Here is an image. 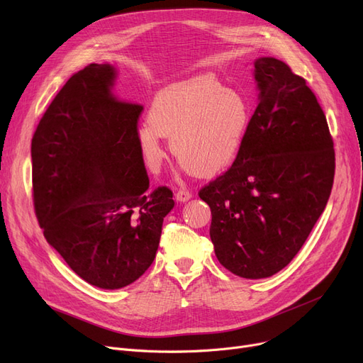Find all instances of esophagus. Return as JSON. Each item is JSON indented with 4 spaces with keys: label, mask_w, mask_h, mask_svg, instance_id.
<instances>
[{
    "label": "esophagus",
    "mask_w": 363,
    "mask_h": 363,
    "mask_svg": "<svg viewBox=\"0 0 363 363\" xmlns=\"http://www.w3.org/2000/svg\"><path fill=\"white\" fill-rule=\"evenodd\" d=\"M191 197H193L191 193L186 191V189H179V191L175 194V199H177L179 203H185V201H188Z\"/></svg>",
    "instance_id": "1"
}]
</instances>
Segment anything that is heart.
I'll list each match as a JSON object with an SVG mask.
<instances>
[{"mask_svg":"<svg viewBox=\"0 0 363 363\" xmlns=\"http://www.w3.org/2000/svg\"><path fill=\"white\" fill-rule=\"evenodd\" d=\"M249 122V104L238 91L199 76L167 85L155 95L137 140L151 169L162 164L163 141L170 137V150L181 167L211 178L235 162Z\"/></svg>","mask_w":363,"mask_h":363,"instance_id":"obj_1","label":"heart"}]
</instances>
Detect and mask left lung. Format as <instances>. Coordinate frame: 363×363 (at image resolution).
<instances>
[{
    "label": "left lung",
    "mask_w": 363,
    "mask_h": 363,
    "mask_svg": "<svg viewBox=\"0 0 363 363\" xmlns=\"http://www.w3.org/2000/svg\"><path fill=\"white\" fill-rule=\"evenodd\" d=\"M257 107L240 155L200 191L212 212L215 255L233 274L260 279L287 266L325 208L335 156L306 81L274 57L255 60Z\"/></svg>",
    "instance_id": "8db88e82"
}]
</instances>
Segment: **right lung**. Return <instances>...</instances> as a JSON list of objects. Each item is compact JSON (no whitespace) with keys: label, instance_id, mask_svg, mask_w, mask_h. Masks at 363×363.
<instances>
[{"label":"right lung","instance_id":"add662e5","mask_svg":"<svg viewBox=\"0 0 363 363\" xmlns=\"http://www.w3.org/2000/svg\"><path fill=\"white\" fill-rule=\"evenodd\" d=\"M118 69L92 63L55 95L30 147L33 201L44 237L99 289L137 281L159 249L172 191H148L137 140L141 104L113 92Z\"/></svg>","mask_w":363,"mask_h":363}]
</instances>
